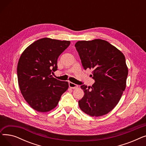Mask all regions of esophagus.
I'll list each match as a JSON object with an SVG mask.
<instances>
[{
  "mask_svg": "<svg viewBox=\"0 0 146 146\" xmlns=\"http://www.w3.org/2000/svg\"><path fill=\"white\" fill-rule=\"evenodd\" d=\"M68 85H69V87L72 89H77L79 87V86L78 85H76V84H74L70 82L68 83Z\"/></svg>",
  "mask_w": 146,
  "mask_h": 146,
  "instance_id": "obj_1",
  "label": "esophagus"
}]
</instances>
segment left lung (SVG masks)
Listing matches in <instances>:
<instances>
[{
    "label": "left lung",
    "instance_id": "8db88e82",
    "mask_svg": "<svg viewBox=\"0 0 146 146\" xmlns=\"http://www.w3.org/2000/svg\"><path fill=\"white\" fill-rule=\"evenodd\" d=\"M75 47L84 69H92L91 77L95 80L92 86H80L85 94L79 101V106L90 116L104 115L118 104L125 89L128 68L125 56L101 39L79 41Z\"/></svg>",
    "mask_w": 146,
    "mask_h": 146
}]
</instances>
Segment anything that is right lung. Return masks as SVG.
Returning a JSON list of instances; mask_svg holds the SVG:
<instances>
[{
	"instance_id": "add662e5",
	"label": "right lung",
	"mask_w": 146,
	"mask_h": 146,
	"mask_svg": "<svg viewBox=\"0 0 146 146\" xmlns=\"http://www.w3.org/2000/svg\"><path fill=\"white\" fill-rule=\"evenodd\" d=\"M70 44L43 38L29 45L21 54L17 67L20 90L30 106L38 112H48L57 105L68 88L67 82L52 77L57 70V59Z\"/></svg>"
}]
</instances>
